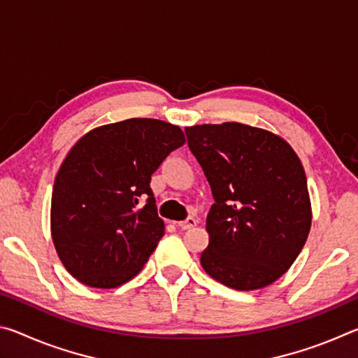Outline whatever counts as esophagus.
Segmentation results:
<instances>
[{"label": "esophagus", "mask_w": 358, "mask_h": 358, "mask_svg": "<svg viewBox=\"0 0 358 358\" xmlns=\"http://www.w3.org/2000/svg\"><path fill=\"white\" fill-rule=\"evenodd\" d=\"M196 224H197L196 217L189 216V217H186L185 221H180V222H177V226H178L181 230H187V229H192L194 226H196Z\"/></svg>", "instance_id": "obj_1"}]
</instances>
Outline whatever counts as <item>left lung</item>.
<instances>
[{
  "label": "left lung",
  "mask_w": 358,
  "mask_h": 358,
  "mask_svg": "<svg viewBox=\"0 0 358 358\" xmlns=\"http://www.w3.org/2000/svg\"><path fill=\"white\" fill-rule=\"evenodd\" d=\"M187 145L215 203L203 270L230 289L256 290L290 268L311 229L306 175L292 147L273 132L241 123L186 128Z\"/></svg>",
  "instance_id": "left-lung-1"
}]
</instances>
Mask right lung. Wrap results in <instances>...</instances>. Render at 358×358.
I'll use <instances>...</instances> for the list:
<instances>
[{"label":"right lung","mask_w":358,"mask_h":358,"mask_svg":"<svg viewBox=\"0 0 358 358\" xmlns=\"http://www.w3.org/2000/svg\"><path fill=\"white\" fill-rule=\"evenodd\" d=\"M183 143L178 126L131 118L92 129L69 150L53 185L50 229L77 281L113 289L143 268L164 235L151 175Z\"/></svg>","instance_id":"right-lung-1"}]
</instances>
